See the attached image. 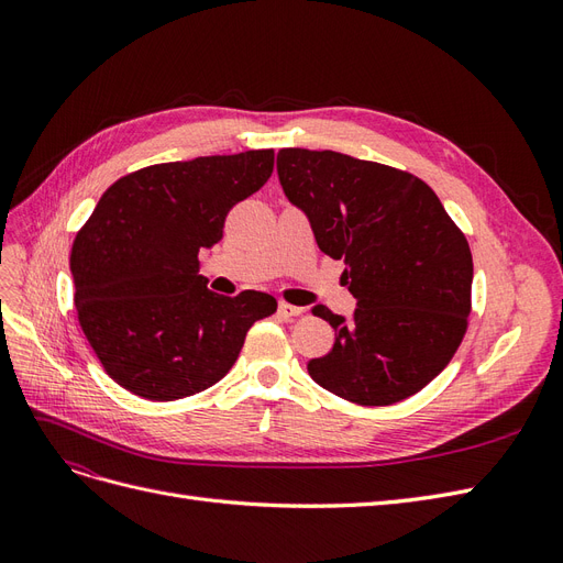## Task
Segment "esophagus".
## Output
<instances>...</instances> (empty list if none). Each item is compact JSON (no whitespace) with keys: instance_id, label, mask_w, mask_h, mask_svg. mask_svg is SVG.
I'll use <instances>...</instances> for the list:
<instances>
[{"instance_id":"obj_1","label":"esophagus","mask_w":563,"mask_h":563,"mask_svg":"<svg viewBox=\"0 0 563 563\" xmlns=\"http://www.w3.org/2000/svg\"><path fill=\"white\" fill-rule=\"evenodd\" d=\"M305 310L298 308V305H288V302H279V314L284 319H294V317H300Z\"/></svg>"}]
</instances>
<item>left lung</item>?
Wrapping results in <instances>:
<instances>
[{"instance_id": "obj_1", "label": "left lung", "mask_w": 563, "mask_h": 563, "mask_svg": "<svg viewBox=\"0 0 563 563\" xmlns=\"http://www.w3.org/2000/svg\"><path fill=\"white\" fill-rule=\"evenodd\" d=\"M277 174L317 246L343 261L352 319L314 305L335 331L310 360L317 385L352 404L408 399L449 366L472 310V253L428 183L333 150L284 147Z\"/></svg>"}]
</instances>
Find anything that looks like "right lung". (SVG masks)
Masks as SVG:
<instances>
[{
  "label": "right lung",
  "mask_w": 563,
  "mask_h": 563,
  "mask_svg": "<svg viewBox=\"0 0 563 563\" xmlns=\"http://www.w3.org/2000/svg\"><path fill=\"white\" fill-rule=\"evenodd\" d=\"M275 152L145 166L112 183L77 232L70 269L81 331L108 376L150 401L216 385L255 321L277 312L261 291L218 296L199 253L223 240L236 201L258 192Z\"/></svg>",
  "instance_id": "right-lung-1"
}]
</instances>
